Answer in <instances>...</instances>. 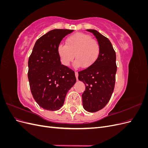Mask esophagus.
Returning a JSON list of instances; mask_svg holds the SVG:
<instances>
[{
    "label": "esophagus",
    "instance_id": "34e87169",
    "mask_svg": "<svg viewBox=\"0 0 148 148\" xmlns=\"http://www.w3.org/2000/svg\"><path fill=\"white\" fill-rule=\"evenodd\" d=\"M75 77H76V78H77V79L78 80V71H75Z\"/></svg>",
    "mask_w": 148,
    "mask_h": 148
}]
</instances>
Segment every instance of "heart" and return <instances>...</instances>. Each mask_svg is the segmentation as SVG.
<instances>
[{
  "label": "heart",
  "instance_id": "heart-1",
  "mask_svg": "<svg viewBox=\"0 0 148 148\" xmlns=\"http://www.w3.org/2000/svg\"><path fill=\"white\" fill-rule=\"evenodd\" d=\"M101 51L99 43L89 34L77 33L66 39L65 44H60L57 53L61 63L69 66L75 59V66L84 68L91 67L99 57Z\"/></svg>",
  "mask_w": 148,
  "mask_h": 148
}]
</instances>
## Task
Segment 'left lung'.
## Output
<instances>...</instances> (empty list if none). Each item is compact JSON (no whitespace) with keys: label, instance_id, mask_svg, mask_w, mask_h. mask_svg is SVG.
Wrapping results in <instances>:
<instances>
[{"label":"left lung","instance_id":"8db88e82","mask_svg":"<svg viewBox=\"0 0 148 148\" xmlns=\"http://www.w3.org/2000/svg\"><path fill=\"white\" fill-rule=\"evenodd\" d=\"M86 30L95 35L101 51L95 64L78 71V79L86 86L82 95L84 109L95 112L104 108L113 93L117 72L116 54L108 38L95 29Z\"/></svg>","mask_w":148,"mask_h":148}]
</instances>
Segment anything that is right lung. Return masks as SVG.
I'll use <instances>...</instances> for the list:
<instances>
[{
    "mask_svg": "<svg viewBox=\"0 0 148 148\" xmlns=\"http://www.w3.org/2000/svg\"><path fill=\"white\" fill-rule=\"evenodd\" d=\"M73 29H55L36 42L28 60V77L32 95L39 106L57 110L76 82L74 71L61 64L57 47Z\"/></svg>",
    "mask_w": 148,
    "mask_h": 148,
    "instance_id": "right-lung-1",
    "label": "right lung"
}]
</instances>
